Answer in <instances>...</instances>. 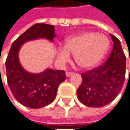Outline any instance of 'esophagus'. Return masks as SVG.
Returning <instances> with one entry per match:
<instances>
[{
	"label": "esophagus",
	"instance_id": "1",
	"mask_svg": "<svg viewBox=\"0 0 130 130\" xmlns=\"http://www.w3.org/2000/svg\"><path fill=\"white\" fill-rule=\"evenodd\" d=\"M65 74H66V76L67 77H70L71 75H72L74 73H73V72H65Z\"/></svg>",
	"mask_w": 130,
	"mask_h": 130
}]
</instances>
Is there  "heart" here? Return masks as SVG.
I'll return each mask as SVG.
<instances>
[{
    "label": "heart",
    "instance_id": "1",
    "mask_svg": "<svg viewBox=\"0 0 130 130\" xmlns=\"http://www.w3.org/2000/svg\"><path fill=\"white\" fill-rule=\"evenodd\" d=\"M109 47V40L101 33L85 31L70 35L65 40L64 46L56 48L58 63L65 65L70 53L74 60L83 68H90L102 60Z\"/></svg>",
    "mask_w": 130,
    "mask_h": 130
}]
</instances>
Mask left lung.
<instances>
[{
  "mask_svg": "<svg viewBox=\"0 0 130 130\" xmlns=\"http://www.w3.org/2000/svg\"><path fill=\"white\" fill-rule=\"evenodd\" d=\"M110 36L113 48L107 60L104 65L81 74L83 81L77 95L87 107H101L108 105L116 98L124 84L126 57L120 41L113 35Z\"/></svg>",
  "mask_w": 130,
  "mask_h": 130,
  "instance_id": "1",
  "label": "left lung"
}]
</instances>
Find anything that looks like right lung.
<instances>
[{"label":"right lung","instance_id":"obj_1","mask_svg":"<svg viewBox=\"0 0 130 130\" xmlns=\"http://www.w3.org/2000/svg\"><path fill=\"white\" fill-rule=\"evenodd\" d=\"M55 37L53 25L37 23L20 35L10 49L6 61L8 84L16 100L27 107L37 109L52 103L66 75L64 70L49 68L40 73L26 71L19 60L20 49L28 41L43 38L53 42Z\"/></svg>","mask_w":130,"mask_h":130}]
</instances>
